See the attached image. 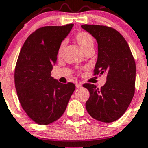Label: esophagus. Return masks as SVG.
<instances>
[{"mask_svg":"<svg viewBox=\"0 0 148 148\" xmlns=\"http://www.w3.org/2000/svg\"><path fill=\"white\" fill-rule=\"evenodd\" d=\"M76 87H81L82 86V84H80V83H76Z\"/></svg>","mask_w":148,"mask_h":148,"instance_id":"34e87169","label":"esophagus"}]
</instances>
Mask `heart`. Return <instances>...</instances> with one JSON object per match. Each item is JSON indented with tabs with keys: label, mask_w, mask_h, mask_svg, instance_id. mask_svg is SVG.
I'll use <instances>...</instances> for the list:
<instances>
[{
	"label": "heart",
	"mask_w": 148,
	"mask_h": 148,
	"mask_svg": "<svg viewBox=\"0 0 148 148\" xmlns=\"http://www.w3.org/2000/svg\"><path fill=\"white\" fill-rule=\"evenodd\" d=\"M74 39L76 40L79 46L84 52L86 51L87 49L93 48V43H94V39L93 37L91 36L90 33L86 32H78L76 34ZM64 47V42H62L60 44L58 49L57 56L60 58L62 55V51H63Z\"/></svg>",
	"instance_id": "1"
}]
</instances>
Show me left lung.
Segmentation results:
<instances>
[{
	"label": "left lung",
	"instance_id": "left-lung-1",
	"mask_svg": "<svg viewBox=\"0 0 148 148\" xmlns=\"http://www.w3.org/2000/svg\"><path fill=\"white\" fill-rule=\"evenodd\" d=\"M98 44V57L94 74H106L101 88L84 84L90 92L86 103L88 113L103 122H112L125 112L134 94L136 66L124 37L113 28L99 25L81 26Z\"/></svg>",
	"mask_w": 148,
	"mask_h": 148
}]
</instances>
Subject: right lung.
Returning a JSON list of instances; mask_svg holds the SVG:
<instances>
[{
	"label": "right lung",
	"mask_w": 148,
	"mask_h": 148,
	"mask_svg": "<svg viewBox=\"0 0 148 148\" xmlns=\"http://www.w3.org/2000/svg\"><path fill=\"white\" fill-rule=\"evenodd\" d=\"M73 26L41 27L20 50L14 72L16 90L23 110L37 124L46 125L58 119L75 90L73 83L63 84L51 77L58 49Z\"/></svg>",
	"instance_id": "obj_1"
}]
</instances>
